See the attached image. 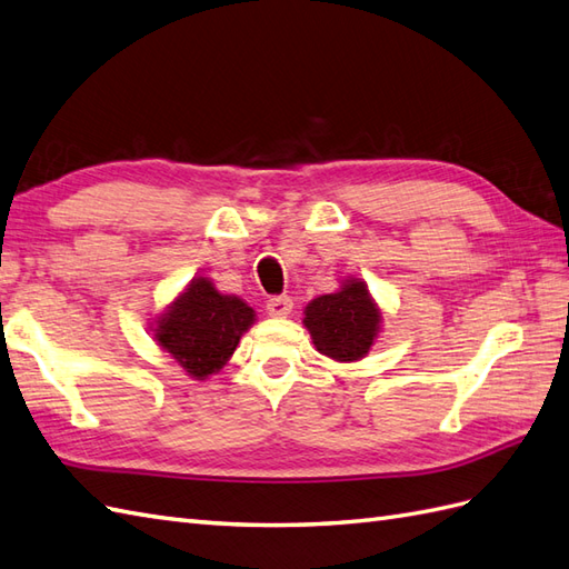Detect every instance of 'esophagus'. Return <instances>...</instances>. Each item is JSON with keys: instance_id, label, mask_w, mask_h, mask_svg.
Masks as SVG:
<instances>
[{"instance_id": "34e87169", "label": "esophagus", "mask_w": 569, "mask_h": 569, "mask_svg": "<svg viewBox=\"0 0 569 569\" xmlns=\"http://www.w3.org/2000/svg\"><path fill=\"white\" fill-rule=\"evenodd\" d=\"M290 310H293V300L288 296H273L267 300V312L271 317H288Z\"/></svg>"}]
</instances>
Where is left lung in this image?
I'll list each match as a JSON object with an SVG mask.
<instances>
[{
    "label": "left lung",
    "instance_id": "obj_1",
    "mask_svg": "<svg viewBox=\"0 0 569 569\" xmlns=\"http://www.w3.org/2000/svg\"><path fill=\"white\" fill-rule=\"evenodd\" d=\"M302 315L315 349L339 363L366 359L382 329V312L368 283L353 276L341 281L335 293L310 300Z\"/></svg>",
    "mask_w": 569,
    "mask_h": 569
}]
</instances>
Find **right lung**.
I'll return each instance as SVG.
<instances>
[{"label":"right lung","instance_id":"1","mask_svg":"<svg viewBox=\"0 0 569 569\" xmlns=\"http://www.w3.org/2000/svg\"><path fill=\"white\" fill-rule=\"evenodd\" d=\"M257 322L254 308L242 298L220 293L208 276L187 288L154 315L152 339L193 380L216 376L230 361L242 335Z\"/></svg>","mask_w":569,"mask_h":569}]
</instances>
